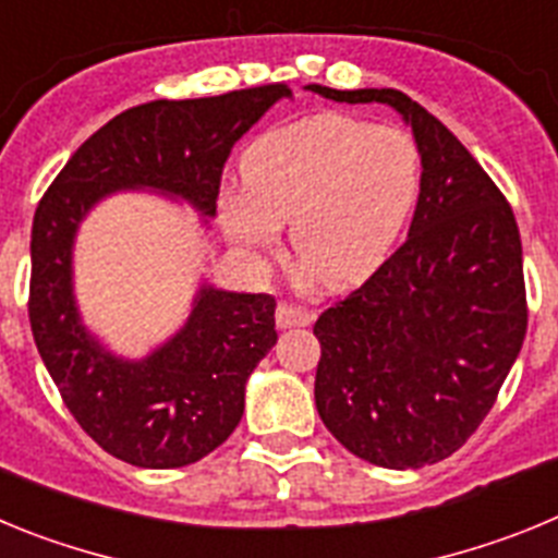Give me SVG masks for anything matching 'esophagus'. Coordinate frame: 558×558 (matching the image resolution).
<instances>
[{"mask_svg": "<svg viewBox=\"0 0 558 558\" xmlns=\"http://www.w3.org/2000/svg\"><path fill=\"white\" fill-rule=\"evenodd\" d=\"M313 322H315V313L307 307H299V304H290V302H282L279 307H276V324H279L282 329L310 327Z\"/></svg>", "mask_w": 558, "mask_h": 558, "instance_id": "obj_1", "label": "esophagus"}]
</instances>
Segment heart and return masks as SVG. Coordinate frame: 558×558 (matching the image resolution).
Segmentation results:
<instances>
[{
    "mask_svg": "<svg viewBox=\"0 0 558 558\" xmlns=\"http://www.w3.org/2000/svg\"><path fill=\"white\" fill-rule=\"evenodd\" d=\"M243 181L220 198L236 248L274 254L290 223L299 263L327 288H352L397 248L422 192V153L397 125L313 113L256 136Z\"/></svg>",
    "mask_w": 558,
    "mask_h": 558,
    "instance_id": "heart-1",
    "label": "heart"
}]
</instances>
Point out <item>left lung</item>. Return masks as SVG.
I'll return each instance as SVG.
<instances>
[{
	"label": "left lung",
	"instance_id": "8db88e82",
	"mask_svg": "<svg viewBox=\"0 0 558 558\" xmlns=\"http://www.w3.org/2000/svg\"><path fill=\"white\" fill-rule=\"evenodd\" d=\"M310 92L386 102L422 153L408 240L313 327L315 408L327 430L374 466L418 470L463 447L520 354L529 327L520 229L472 153L408 95Z\"/></svg>",
	"mask_w": 558,
	"mask_h": 558
}]
</instances>
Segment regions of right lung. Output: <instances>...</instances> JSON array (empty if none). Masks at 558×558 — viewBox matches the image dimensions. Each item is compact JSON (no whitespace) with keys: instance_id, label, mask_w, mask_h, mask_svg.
I'll return each instance as SVG.
<instances>
[{"instance_id":"obj_1","label":"right lung","mask_w":558,"mask_h":558,"mask_svg":"<svg viewBox=\"0 0 558 558\" xmlns=\"http://www.w3.org/2000/svg\"><path fill=\"white\" fill-rule=\"evenodd\" d=\"M284 83L201 100H153L92 133L44 192L29 240V327L77 425L106 452L145 470L201 461L234 433L245 383L276 343L268 293L201 284L184 327L142 360L108 352L81 322L72 245L83 218L120 190H153L215 218L234 142Z\"/></svg>"}]
</instances>
